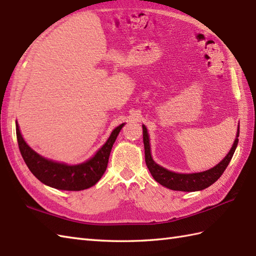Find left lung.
<instances>
[{"instance_id": "left-lung-1", "label": "left lung", "mask_w": 256, "mask_h": 256, "mask_svg": "<svg viewBox=\"0 0 256 256\" xmlns=\"http://www.w3.org/2000/svg\"><path fill=\"white\" fill-rule=\"evenodd\" d=\"M143 129V143H144V156H146V164L150 172L155 179L162 186H166L168 189L176 190V191H198L208 188L210 184H213L216 180L220 178L222 172H225L229 162L232 160V155L236 151V148L238 146V136H239V128L238 134H236V138L234 140V146L230 150L227 156L224 158L220 164L215 167L210 168V170L202 172H196V174H177L165 170L162 166L158 165L152 160L151 151H150V142H148V134L146 132V126H142Z\"/></svg>"}]
</instances>
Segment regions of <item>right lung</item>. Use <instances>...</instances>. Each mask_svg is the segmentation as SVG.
Listing matches in <instances>:
<instances>
[{
    "instance_id": "obj_1",
    "label": "right lung",
    "mask_w": 256,
    "mask_h": 256,
    "mask_svg": "<svg viewBox=\"0 0 256 256\" xmlns=\"http://www.w3.org/2000/svg\"><path fill=\"white\" fill-rule=\"evenodd\" d=\"M122 126L124 124H120L113 130L106 143L98 150V153L91 160L86 162V163L74 166L55 163V162L40 156L24 142L17 122L16 136L22 156L36 178L55 189L80 191L94 186L103 176L104 172L106 170L112 146H113Z\"/></svg>"
}]
</instances>
